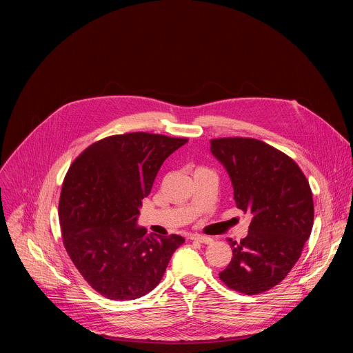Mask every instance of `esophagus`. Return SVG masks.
<instances>
[{
  "label": "esophagus",
  "instance_id": "obj_1",
  "mask_svg": "<svg viewBox=\"0 0 353 353\" xmlns=\"http://www.w3.org/2000/svg\"><path fill=\"white\" fill-rule=\"evenodd\" d=\"M190 239H191V240H195V241H199V243H205V244L212 243V239H211V237H207V236H203V234H191Z\"/></svg>",
  "mask_w": 353,
  "mask_h": 353
}]
</instances>
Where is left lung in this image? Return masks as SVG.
I'll return each instance as SVG.
<instances>
[{
	"instance_id": "left-lung-1",
	"label": "left lung",
	"mask_w": 353,
	"mask_h": 353,
	"mask_svg": "<svg viewBox=\"0 0 353 353\" xmlns=\"http://www.w3.org/2000/svg\"><path fill=\"white\" fill-rule=\"evenodd\" d=\"M211 152L232 180L236 207L251 214L248 234L228 239L233 257L219 278L236 292L263 293L286 278L310 237L312 188L292 158L263 141L216 138Z\"/></svg>"
}]
</instances>
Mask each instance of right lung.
I'll return each instance as SVG.
<instances>
[{
    "label": "right lung",
    "mask_w": 353,
    "mask_h": 353,
    "mask_svg": "<svg viewBox=\"0 0 353 353\" xmlns=\"http://www.w3.org/2000/svg\"><path fill=\"white\" fill-rule=\"evenodd\" d=\"M187 138L130 132L100 139L72 162L60 195L63 243L83 279L112 300H134L158 286L184 243L137 225L142 199L162 163Z\"/></svg>",
    "instance_id": "add662e5"
}]
</instances>
